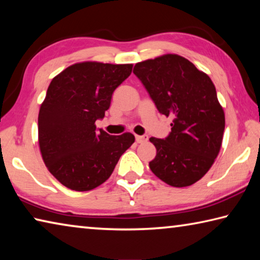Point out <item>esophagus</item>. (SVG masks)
<instances>
[{"label": "esophagus", "instance_id": "esophagus-1", "mask_svg": "<svg viewBox=\"0 0 260 260\" xmlns=\"http://www.w3.org/2000/svg\"><path fill=\"white\" fill-rule=\"evenodd\" d=\"M135 140L138 143H143L148 141V135H135Z\"/></svg>", "mask_w": 260, "mask_h": 260}]
</instances>
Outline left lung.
Instances as JSON below:
<instances>
[{"label": "left lung", "instance_id": "left-lung-1", "mask_svg": "<svg viewBox=\"0 0 260 260\" xmlns=\"http://www.w3.org/2000/svg\"><path fill=\"white\" fill-rule=\"evenodd\" d=\"M133 72L158 111L173 117L167 138H150L157 149L150 170L170 186H191L206 174L221 148L225 113L212 80L175 54L140 61Z\"/></svg>", "mask_w": 260, "mask_h": 260}]
</instances>
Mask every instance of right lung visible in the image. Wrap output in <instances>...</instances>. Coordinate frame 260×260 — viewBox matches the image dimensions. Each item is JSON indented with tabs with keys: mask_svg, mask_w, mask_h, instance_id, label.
Masks as SVG:
<instances>
[{
	"mask_svg": "<svg viewBox=\"0 0 260 260\" xmlns=\"http://www.w3.org/2000/svg\"><path fill=\"white\" fill-rule=\"evenodd\" d=\"M132 69V64L82 61L51 80L39 112V146L47 169L63 186L76 191L99 187L134 143L132 133L110 135L95 125Z\"/></svg>",
	"mask_w": 260,
	"mask_h": 260,
	"instance_id": "add662e5",
	"label": "right lung"
}]
</instances>
